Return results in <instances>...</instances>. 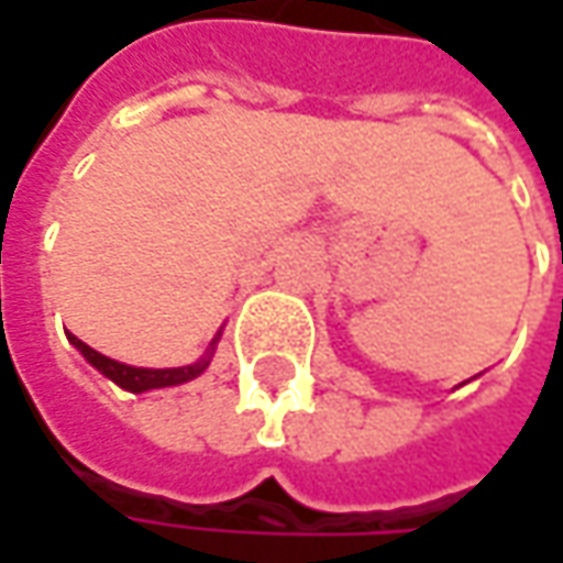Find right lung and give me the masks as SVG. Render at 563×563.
<instances>
[{
    "mask_svg": "<svg viewBox=\"0 0 563 563\" xmlns=\"http://www.w3.org/2000/svg\"><path fill=\"white\" fill-rule=\"evenodd\" d=\"M219 338H222V329H219V332H216V338L209 341L206 354L197 360V363H187V366H168V369H146V366H128V363H119V360L106 357V354H99V351H93L90 344H84L80 338L68 332V341H71L77 351L84 354V360H87L90 366H97L99 373H102L106 378H112L119 388L131 391V395H143V391H153V388L185 385V382H190V378L203 376L206 366L212 363V354H216V344H219Z\"/></svg>",
    "mask_w": 563,
    "mask_h": 563,
    "instance_id": "right-lung-1",
    "label": "right lung"
}]
</instances>
